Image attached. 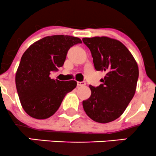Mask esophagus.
Here are the masks:
<instances>
[{
	"mask_svg": "<svg viewBox=\"0 0 156 156\" xmlns=\"http://www.w3.org/2000/svg\"><path fill=\"white\" fill-rule=\"evenodd\" d=\"M85 84H86L85 81H78V82H77V85H78V87H83L84 86Z\"/></svg>",
	"mask_w": 156,
	"mask_h": 156,
	"instance_id": "esophagus-1",
	"label": "esophagus"
}]
</instances>
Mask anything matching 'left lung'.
Instances as JSON below:
<instances>
[{"instance_id": "8db88e82", "label": "left lung", "mask_w": 156, "mask_h": 156, "mask_svg": "<svg viewBox=\"0 0 156 156\" xmlns=\"http://www.w3.org/2000/svg\"><path fill=\"white\" fill-rule=\"evenodd\" d=\"M97 71L105 72L99 87L91 86V96L83 101L87 115L107 123L119 118L135 93L139 71L137 62L123 44L107 37L83 38Z\"/></svg>"}]
</instances>
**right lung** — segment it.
Instances as JSON below:
<instances>
[{
  "mask_svg": "<svg viewBox=\"0 0 156 156\" xmlns=\"http://www.w3.org/2000/svg\"><path fill=\"white\" fill-rule=\"evenodd\" d=\"M81 40L67 35L39 39L23 54L16 75V85L23 109L31 117L44 119L53 115L75 81H60L50 78L51 71L63 66L69 49Z\"/></svg>",
  "mask_w": 156,
  "mask_h": 156,
  "instance_id": "1",
  "label": "right lung"
}]
</instances>
